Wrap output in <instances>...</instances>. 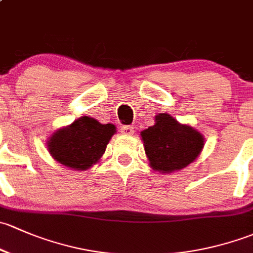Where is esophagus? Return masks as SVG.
<instances>
[{
	"label": "esophagus",
	"instance_id": "1",
	"mask_svg": "<svg viewBox=\"0 0 253 253\" xmlns=\"http://www.w3.org/2000/svg\"><path fill=\"white\" fill-rule=\"evenodd\" d=\"M122 132H123L124 135H132L134 134V126H122Z\"/></svg>",
	"mask_w": 253,
	"mask_h": 253
}]
</instances>
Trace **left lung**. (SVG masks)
I'll list each match as a JSON object with an SVG mask.
<instances>
[{"mask_svg":"<svg viewBox=\"0 0 253 253\" xmlns=\"http://www.w3.org/2000/svg\"><path fill=\"white\" fill-rule=\"evenodd\" d=\"M155 126L140 132L145 152L153 170L173 173L194 162L205 145L204 135L180 124L167 113L156 116Z\"/></svg>","mask_w":253,"mask_h":253,"instance_id":"1","label":"left lung"}]
</instances>
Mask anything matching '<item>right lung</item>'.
I'll return each instance as SVG.
<instances>
[{
  "mask_svg": "<svg viewBox=\"0 0 253 253\" xmlns=\"http://www.w3.org/2000/svg\"><path fill=\"white\" fill-rule=\"evenodd\" d=\"M114 134L113 124H101L85 116L53 132L47 148L61 165L74 170H86L100 161Z\"/></svg>",
  "mask_w": 253,
  "mask_h": 253,
  "instance_id": "obj_1",
  "label": "right lung"
}]
</instances>
